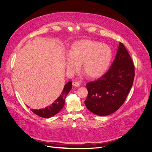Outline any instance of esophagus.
I'll return each mask as SVG.
<instances>
[{
	"mask_svg": "<svg viewBox=\"0 0 152 152\" xmlns=\"http://www.w3.org/2000/svg\"><path fill=\"white\" fill-rule=\"evenodd\" d=\"M72 84H73V86L76 87H78L80 86V83H79V82H77V81H74V82H73Z\"/></svg>",
	"mask_w": 152,
	"mask_h": 152,
	"instance_id": "34e87169",
	"label": "esophagus"
}]
</instances>
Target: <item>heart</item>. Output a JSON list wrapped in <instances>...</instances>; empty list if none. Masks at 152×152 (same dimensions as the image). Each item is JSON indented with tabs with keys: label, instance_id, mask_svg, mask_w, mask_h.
Here are the masks:
<instances>
[{
	"label": "heart",
	"instance_id": "1",
	"mask_svg": "<svg viewBox=\"0 0 152 152\" xmlns=\"http://www.w3.org/2000/svg\"><path fill=\"white\" fill-rule=\"evenodd\" d=\"M113 51L110 46L98 41L81 40L75 42L66 59L67 72L72 74L82 65V71L90 78H97L106 73L111 64Z\"/></svg>",
	"mask_w": 152,
	"mask_h": 152
}]
</instances>
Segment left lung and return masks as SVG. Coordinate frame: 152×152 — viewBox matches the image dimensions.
I'll return each mask as SVG.
<instances>
[{
    "label": "left lung",
    "instance_id": "8db88e82",
    "mask_svg": "<svg viewBox=\"0 0 152 152\" xmlns=\"http://www.w3.org/2000/svg\"><path fill=\"white\" fill-rule=\"evenodd\" d=\"M134 66L123 44L119 42L115 60L108 72L87 84L85 104L91 112L107 116L115 112L125 102L133 86Z\"/></svg>",
    "mask_w": 152,
    "mask_h": 152
}]
</instances>
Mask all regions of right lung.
<instances>
[{"instance_id":"add662e5","label":"right lung","mask_w":152,"mask_h":152,"mask_svg":"<svg viewBox=\"0 0 152 152\" xmlns=\"http://www.w3.org/2000/svg\"><path fill=\"white\" fill-rule=\"evenodd\" d=\"M72 87V82L71 81L67 82L64 86V90L59 96V97L55 100L50 106L42 109H31V111L37 116L44 118H49L58 113L65 104V99L66 95L70 91ZM28 107V106H27Z\"/></svg>"}]
</instances>
